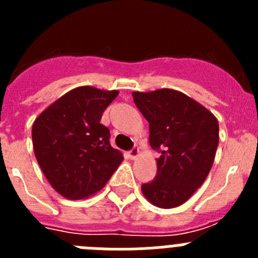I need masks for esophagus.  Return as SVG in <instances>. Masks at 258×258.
<instances>
[{"label":"esophagus","instance_id":"34e87169","mask_svg":"<svg viewBox=\"0 0 258 258\" xmlns=\"http://www.w3.org/2000/svg\"><path fill=\"white\" fill-rule=\"evenodd\" d=\"M138 155H140V149H138V147H133V149L129 151V157H131L132 160H136L137 157H138Z\"/></svg>","mask_w":258,"mask_h":258}]
</instances>
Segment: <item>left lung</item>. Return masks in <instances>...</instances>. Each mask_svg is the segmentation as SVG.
<instances>
[{
  "mask_svg": "<svg viewBox=\"0 0 258 258\" xmlns=\"http://www.w3.org/2000/svg\"><path fill=\"white\" fill-rule=\"evenodd\" d=\"M132 95L150 124V145L161 154L156 177L142 184V192L159 208H175L192 197L211 172L220 140L217 118L173 89Z\"/></svg>",
  "mask_w": 258,
  "mask_h": 258,
  "instance_id": "1",
  "label": "left lung"
}]
</instances>
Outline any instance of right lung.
Segmentation results:
<instances>
[{
	"instance_id": "1",
	"label": "right lung",
	"mask_w": 258,
	"mask_h": 258,
	"mask_svg": "<svg viewBox=\"0 0 258 258\" xmlns=\"http://www.w3.org/2000/svg\"><path fill=\"white\" fill-rule=\"evenodd\" d=\"M117 90L79 86L36 117L32 126L33 151L51 187L70 200L85 199L104 187L124 160L109 145L104 109Z\"/></svg>"
}]
</instances>
